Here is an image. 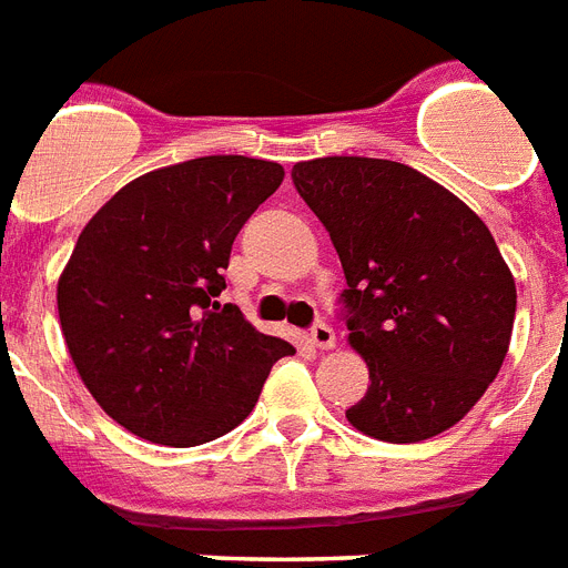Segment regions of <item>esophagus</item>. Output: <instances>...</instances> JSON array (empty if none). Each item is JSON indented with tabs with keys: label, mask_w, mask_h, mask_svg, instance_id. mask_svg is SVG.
I'll list each match as a JSON object with an SVG mask.
<instances>
[{
	"label": "esophagus",
	"mask_w": 568,
	"mask_h": 568,
	"mask_svg": "<svg viewBox=\"0 0 568 568\" xmlns=\"http://www.w3.org/2000/svg\"><path fill=\"white\" fill-rule=\"evenodd\" d=\"M311 342H313V345H316L318 351H331L336 345L334 327L325 325V322H322V325H313L311 327Z\"/></svg>",
	"instance_id": "1"
}]
</instances>
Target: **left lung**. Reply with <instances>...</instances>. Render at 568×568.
Listing matches in <instances>:
<instances>
[{"mask_svg":"<svg viewBox=\"0 0 568 568\" xmlns=\"http://www.w3.org/2000/svg\"><path fill=\"white\" fill-rule=\"evenodd\" d=\"M348 290V342L372 386L345 418L388 444L426 442L479 403L508 354L517 284L490 229L420 171L388 159L293 165Z\"/></svg>","mask_w":568,"mask_h":568,"instance_id":"1","label":"left lung"}]
</instances>
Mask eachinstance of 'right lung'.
Returning <instances> with one entry per match:
<instances>
[{"mask_svg":"<svg viewBox=\"0 0 568 568\" xmlns=\"http://www.w3.org/2000/svg\"><path fill=\"white\" fill-rule=\"evenodd\" d=\"M284 180L278 162L200 156L126 182L58 281L65 348L126 433L196 447L232 433L290 342L220 304L232 243Z\"/></svg>","mask_w":568,"mask_h":568,"instance_id":"add662e5","label":"right lung"}]
</instances>
